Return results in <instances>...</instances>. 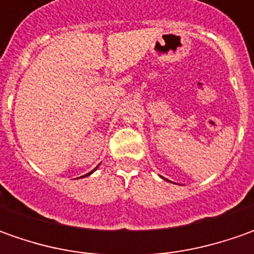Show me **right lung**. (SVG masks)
<instances>
[{"label":"right lung","instance_id":"right-lung-1","mask_svg":"<svg viewBox=\"0 0 254 254\" xmlns=\"http://www.w3.org/2000/svg\"><path fill=\"white\" fill-rule=\"evenodd\" d=\"M97 170V167H96V168H94V170L93 171H90V172H89V174H86V175H83V177H89V175H90V174H93V172H94V171Z\"/></svg>","mask_w":254,"mask_h":254}]
</instances>
